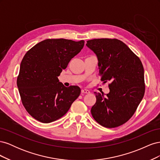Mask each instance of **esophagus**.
I'll return each mask as SVG.
<instances>
[{
  "label": "esophagus",
  "instance_id": "esophagus-1",
  "mask_svg": "<svg viewBox=\"0 0 160 160\" xmlns=\"http://www.w3.org/2000/svg\"><path fill=\"white\" fill-rule=\"evenodd\" d=\"M81 93H89L90 91L88 89H83L81 90Z\"/></svg>",
  "mask_w": 160,
  "mask_h": 160
}]
</instances>
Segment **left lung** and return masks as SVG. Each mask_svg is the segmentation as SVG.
I'll return each mask as SVG.
<instances>
[{
	"mask_svg": "<svg viewBox=\"0 0 160 160\" xmlns=\"http://www.w3.org/2000/svg\"><path fill=\"white\" fill-rule=\"evenodd\" d=\"M87 47L98 57L101 80L109 81V93H96L91 112L103 127L120 126L132 117L145 93L144 70L139 58L116 38H95Z\"/></svg>",
	"mask_w": 160,
	"mask_h": 160,
	"instance_id": "1",
	"label": "left lung"
}]
</instances>
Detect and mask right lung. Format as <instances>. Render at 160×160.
Returning a JSON list of instances; mask_svg holds the SVG:
<instances>
[{
	"label": "right lung",
	"instance_id": "right-lung-1",
	"mask_svg": "<svg viewBox=\"0 0 160 160\" xmlns=\"http://www.w3.org/2000/svg\"><path fill=\"white\" fill-rule=\"evenodd\" d=\"M85 41L46 39L28 51L20 65L17 87L22 103L33 118L48 123L62 118L78 98V86L66 88L58 79Z\"/></svg>",
	"mask_w": 160,
	"mask_h": 160
}]
</instances>
